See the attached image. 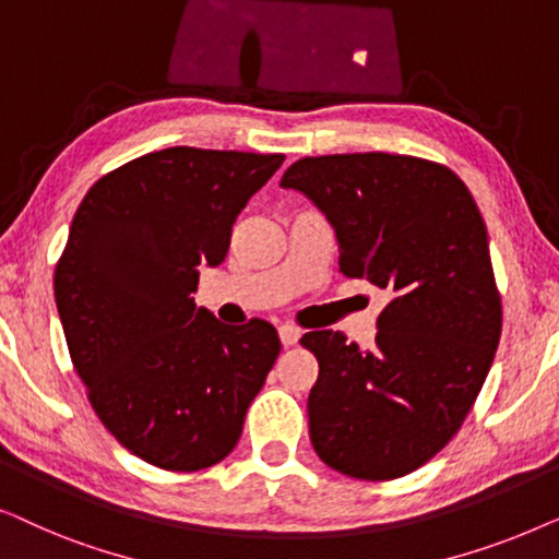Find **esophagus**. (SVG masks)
Returning <instances> with one entry per match:
<instances>
[{
	"mask_svg": "<svg viewBox=\"0 0 559 559\" xmlns=\"http://www.w3.org/2000/svg\"><path fill=\"white\" fill-rule=\"evenodd\" d=\"M300 328H295V325H289V323H285V325H280V341H282V346H295L297 341H300Z\"/></svg>",
	"mask_w": 559,
	"mask_h": 559,
	"instance_id": "1",
	"label": "esophagus"
}]
</instances>
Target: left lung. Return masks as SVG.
Masks as SVG:
<instances>
[{
  "instance_id": "obj_1",
  "label": "left lung",
  "mask_w": 559,
  "mask_h": 559,
  "mask_svg": "<svg viewBox=\"0 0 559 559\" xmlns=\"http://www.w3.org/2000/svg\"><path fill=\"white\" fill-rule=\"evenodd\" d=\"M318 205L346 277L389 289L371 348L310 331L318 358L310 440L343 476L392 480L448 445L484 386L501 338L488 234L471 190L419 157H302L282 175Z\"/></svg>"
}]
</instances>
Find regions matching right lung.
Masks as SVG:
<instances>
[{
	"mask_svg": "<svg viewBox=\"0 0 559 559\" xmlns=\"http://www.w3.org/2000/svg\"><path fill=\"white\" fill-rule=\"evenodd\" d=\"M282 163L167 147L104 175L75 211L56 266L68 350L106 430L157 468L224 461L277 361L274 325H224L193 293Z\"/></svg>",
	"mask_w": 559,
	"mask_h": 559,
	"instance_id": "1",
	"label": "right lung"
}]
</instances>
